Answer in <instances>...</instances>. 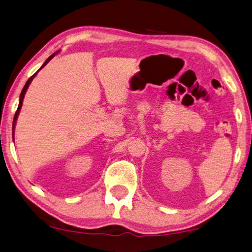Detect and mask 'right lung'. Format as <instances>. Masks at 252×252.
<instances>
[{
  "label": "right lung",
  "mask_w": 252,
  "mask_h": 252,
  "mask_svg": "<svg viewBox=\"0 0 252 252\" xmlns=\"http://www.w3.org/2000/svg\"><path fill=\"white\" fill-rule=\"evenodd\" d=\"M57 53L59 52H56V53H54V54H52L50 57H48V59L44 62V64L42 65V67L41 68H43L44 66H45L48 62H50L53 57H54ZM39 68V69H41ZM36 74L37 73H35L34 75H32V76H31L29 79H28V82H26V84L24 85V87H23V90H22V92H21V95H20V103H19V107H17V109H16V112H15V115H14V119H13V127H12V129H13V137H14V128H15V124H16V121H17V116H19V114H20V110H21V107H22V104H23V99H24V95H25V93H26V91H28V88H29V86H30V84H31V82L33 81V78L36 76ZM14 139V138H13Z\"/></svg>",
  "instance_id": "add662e5"
}]
</instances>
